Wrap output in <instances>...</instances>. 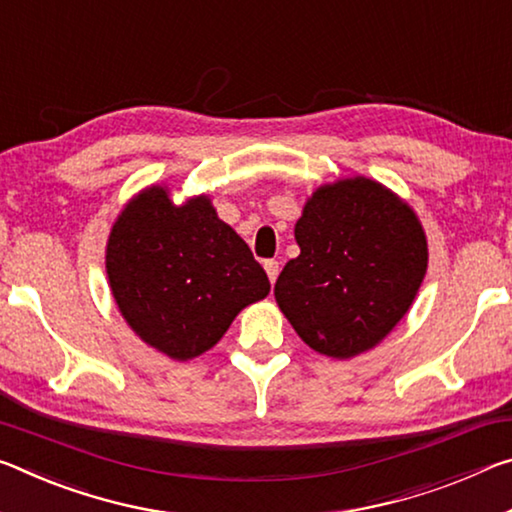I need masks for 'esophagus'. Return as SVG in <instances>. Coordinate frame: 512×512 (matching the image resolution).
I'll list each match as a JSON object with an SVG mask.
<instances>
[{
    "label": "esophagus",
    "instance_id": "esophagus-1",
    "mask_svg": "<svg viewBox=\"0 0 512 512\" xmlns=\"http://www.w3.org/2000/svg\"><path fill=\"white\" fill-rule=\"evenodd\" d=\"M278 262H275V259H266L264 262V271H266V275H269V280H271V285L275 280H278Z\"/></svg>",
    "mask_w": 512,
    "mask_h": 512
}]
</instances>
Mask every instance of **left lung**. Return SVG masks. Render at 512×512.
<instances>
[{
	"label": "left lung",
	"instance_id": "8db88e82",
	"mask_svg": "<svg viewBox=\"0 0 512 512\" xmlns=\"http://www.w3.org/2000/svg\"><path fill=\"white\" fill-rule=\"evenodd\" d=\"M300 255L275 300L303 342L355 358L392 332L424 282L428 243L408 202L369 177L323 184L294 227Z\"/></svg>",
	"mask_w": 512,
	"mask_h": 512
}]
</instances>
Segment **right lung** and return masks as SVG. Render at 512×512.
Here are the masks:
<instances>
[{"mask_svg": "<svg viewBox=\"0 0 512 512\" xmlns=\"http://www.w3.org/2000/svg\"><path fill=\"white\" fill-rule=\"evenodd\" d=\"M111 294L145 344L193 360L218 344L243 307L271 282L207 196L175 205L166 186L127 202L107 243Z\"/></svg>", "mask_w": 512, "mask_h": 512, "instance_id": "1", "label": "right lung"}]
</instances>
